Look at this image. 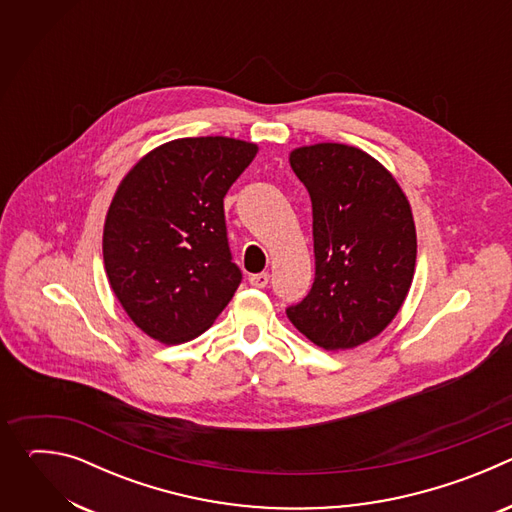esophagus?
I'll return each instance as SVG.
<instances>
[{
    "label": "esophagus",
    "mask_w": 512,
    "mask_h": 512,
    "mask_svg": "<svg viewBox=\"0 0 512 512\" xmlns=\"http://www.w3.org/2000/svg\"><path fill=\"white\" fill-rule=\"evenodd\" d=\"M249 283L253 285V287H267V283H269V273H253V275H249Z\"/></svg>",
    "instance_id": "1"
}]
</instances>
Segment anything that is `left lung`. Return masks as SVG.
I'll return each instance as SVG.
<instances>
[{
    "label": "left lung",
    "instance_id": "1",
    "mask_svg": "<svg viewBox=\"0 0 512 512\" xmlns=\"http://www.w3.org/2000/svg\"><path fill=\"white\" fill-rule=\"evenodd\" d=\"M289 164L312 200L316 277L285 314L316 346L354 348L381 334L407 298L417 257L411 206L395 178L352 145H306Z\"/></svg>",
    "mask_w": 512,
    "mask_h": 512
}]
</instances>
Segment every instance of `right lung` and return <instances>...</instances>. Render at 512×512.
Masks as SVG:
<instances>
[{
	"instance_id": "obj_1",
	"label": "right lung",
	"mask_w": 512,
	"mask_h": 512,
	"mask_svg": "<svg viewBox=\"0 0 512 512\" xmlns=\"http://www.w3.org/2000/svg\"><path fill=\"white\" fill-rule=\"evenodd\" d=\"M255 154V143L233 137H182L121 180L103 261L117 300L148 336L188 342L235 296L243 273L229 249L223 198Z\"/></svg>"
}]
</instances>
